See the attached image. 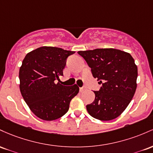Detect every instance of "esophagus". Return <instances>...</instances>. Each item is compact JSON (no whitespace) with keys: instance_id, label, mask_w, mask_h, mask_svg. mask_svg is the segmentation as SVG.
I'll return each instance as SVG.
<instances>
[{"instance_id":"obj_1","label":"esophagus","mask_w":153,"mask_h":153,"mask_svg":"<svg viewBox=\"0 0 153 153\" xmlns=\"http://www.w3.org/2000/svg\"><path fill=\"white\" fill-rule=\"evenodd\" d=\"M85 90H86V87H80L79 88V91L80 92H84V91Z\"/></svg>"}]
</instances>
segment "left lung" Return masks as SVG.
<instances>
[{
  "label": "left lung",
  "instance_id": "1",
  "mask_svg": "<svg viewBox=\"0 0 153 153\" xmlns=\"http://www.w3.org/2000/svg\"><path fill=\"white\" fill-rule=\"evenodd\" d=\"M100 90L94 91L95 100L87 105L89 114L100 121L117 118L131 102L137 89V66L128 53L114 48L79 51Z\"/></svg>",
  "mask_w": 153,
  "mask_h": 153
}]
</instances>
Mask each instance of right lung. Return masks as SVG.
Wrapping results in <instances>:
<instances>
[{"label":"right lung","instance_id":"add662e5","mask_svg":"<svg viewBox=\"0 0 153 153\" xmlns=\"http://www.w3.org/2000/svg\"><path fill=\"white\" fill-rule=\"evenodd\" d=\"M74 51L43 46L26 55L19 68L22 97L36 116L53 121L68 111L72 98L78 94L76 85L64 86L56 80L63 76L66 59Z\"/></svg>","mask_w":153,"mask_h":153}]
</instances>
